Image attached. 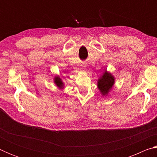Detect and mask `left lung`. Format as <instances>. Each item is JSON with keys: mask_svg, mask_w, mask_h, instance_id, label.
<instances>
[{"mask_svg": "<svg viewBox=\"0 0 157 157\" xmlns=\"http://www.w3.org/2000/svg\"><path fill=\"white\" fill-rule=\"evenodd\" d=\"M113 77L111 75V73H109L107 71H105L103 76L98 80V88L100 90V92L103 95H105L109 91L111 87L113 86Z\"/></svg>", "mask_w": 157, "mask_h": 157, "instance_id": "obj_1", "label": "left lung"}]
</instances>
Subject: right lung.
<instances>
[{
	"label": "right lung",
	"instance_id": "add662e5",
	"mask_svg": "<svg viewBox=\"0 0 157 157\" xmlns=\"http://www.w3.org/2000/svg\"><path fill=\"white\" fill-rule=\"evenodd\" d=\"M55 84H56L59 87H62V86L63 83H62V80H61L60 78H55Z\"/></svg>",
	"mask_w": 157,
	"mask_h": 157
}]
</instances>
